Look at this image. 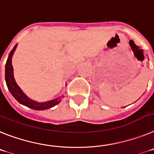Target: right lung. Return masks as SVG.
<instances>
[{
  "label": "right lung",
  "instance_id": "right-lung-1",
  "mask_svg": "<svg viewBox=\"0 0 154 154\" xmlns=\"http://www.w3.org/2000/svg\"><path fill=\"white\" fill-rule=\"evenodd\" d=\"M16 47H17V45H14V47L11 51L10 54L8 57V60H7L6 64H5V81H6L7 86H8L9 91L12 94L13 97L20 104L32 109H34V110H45V109H50L52 107L58 105L61 101V99L63 97V94L53 100L45 101V102H38V101L29 98L18 87L14 78L13 66L12 63H11V60H12L13 54L15 51Z\"/></svg>",
  "mask_w": 154,
  "mask_h": 154
}]
</instances>
